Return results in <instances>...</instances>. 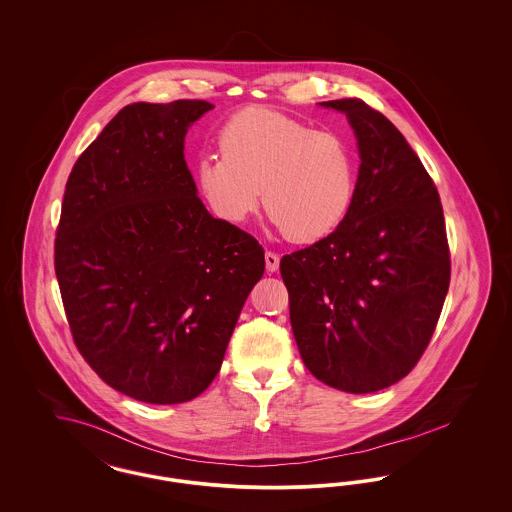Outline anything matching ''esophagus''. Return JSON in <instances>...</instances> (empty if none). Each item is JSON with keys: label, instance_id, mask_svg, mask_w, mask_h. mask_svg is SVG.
<instances>
[{"label": "esophagus", "instance_id": "obj_1", "mask_svg": "<svg viewBox=\"0 0 512 512\" xmlns=\"http://www.w3.org/2000/svg\"><path fill=\"white\" fill-rule=\"evenodd\" d=\"M265 265H267L268 272H276L280 267V257L274 251H267L265 253Z\"/></svg>", "mask_w": 512, "mask_h": 512}]
</instances>
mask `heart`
<instances>
[{"label": "heart", "instance_id": "heart-1", "mask_svg": "<svg viewBox=\"0 0 512 512\" xmlns=\"http://www.w3.org/2000/svg\"><path fill=\"white\" fill-rule=\"evenodd\" d=\"M220 157L197 163V186L220 219L244 220L259 203L282 234L299 244L330 236L353 205L357 161L332 130L286 113L249 107L222 124Z\"/></svg>", "mask_w": 512, "mask_h": 512}]
</instances>
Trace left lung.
Masks as SVG:
<instances>
[{
	"label": "left lung",
	"mask_w": 512,
	"mask_h": 512,
	"mask_svg": "<svg viewBox=\"0 0 512 512\" xmlns=\"http://www.w3.org/2000/svg\"><path fill=\"white\" fill-rule=\"evenodd\" d=\"M345 113L361 167L349 215L317 244L284 255L293 338L330 388L372 393L405 378L426 351L449 290L438 188L403 134L363 99Z\"/></svg>",
	"instance_id": "8db88e82"
}]
</instances>
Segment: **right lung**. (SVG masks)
<instances>
[{"instance_id":"right-lung-1","label":"right lung","mask_w":512,"mask_h":512,"mask_svg":"<svg viewBox=\"0 0 512 512\" xmlns=\"http://www.w3.org/2000/svg\"><path fill=\"white\" fill-rule=\"evenodd\" d=\"M203 99L132 103L74 163L55 274L74 345L113 390L184 403L207 390L265 251L197 197L184 159Z\"/></svg>"}]
</instances>
